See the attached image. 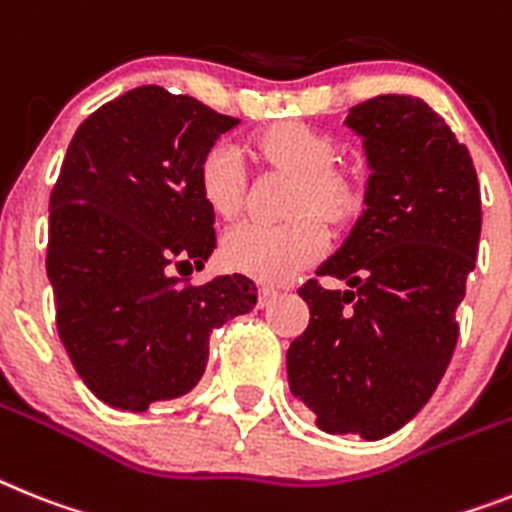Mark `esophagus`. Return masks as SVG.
<instances>
[{
    "instance_id": "esophagus-1",
    "label": "esophagus",
    "mask_w": 512,
    "mask_h": 512,
    "mask_svg": "<svg viewBox=\"0 0 512 512\" xmlns=\"http://www.w3.org/2000/svg\"><path fill=\"white\" fill-rule=\"evenodd\" d=\"M274 298H277V290H274V287H261V290H259V306L261 308L269 306Z\"/></svg>"
}]
</instances>
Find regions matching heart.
<instances>
[{
    "mask_svg": "<svg viewBox=\"0 0 512 512\" xmlns=\"http://www.w3.org/2000/svg\"><path fill=\"white\" fill-rule=\"evenodd\" d=\"M256 149L272 167L295 177L285 209L290 219L232 227L222 238V261L253 280L285 282L324 253L329 240L324 219L342 225L361 209V188L332 167L337 159L332 138L303 122L269 125L256 135ZM198 190L217 217H238L246 196V164L238 146L222 141L206 149L198 162Z\"/></svg>",
    "mask_w": 512,
    "mask_h": 512,
    "instance_id": "1",
    "label": "heart"
}]
</instances>
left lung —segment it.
<instances>
[{
  "mask_svg": "<svg viewBox=\"0 0 512 512\" xmlns=\"http://www.w3.org/2000/svg\"><path fill=\"white\" fill-rule=\"evenodd\" d=\"M345 125L363 138L366 209L316 274L348 290H298L311 319L287 379L322 432L382 439L429 403L453 358L481 193L468 149L421 99L374 96Z\"/></svg>",
  "mask_w": 512,
  "mask_h": 512,
  "instance_id": "obj_1",
  "label": "left lung"
}]
</instances>
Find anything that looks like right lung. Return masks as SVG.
I'll return each mask as SVG.
<instances>
[{
  "label": "right lung",
  "instance_id": "right-lung-1",
  "mask_svg": "<svg viewBox=\"0 0 512 512\" xmlns=\"http://www.w3.org/2000/svg\"><path fill=\"white\" fill-rule=\"evenodd\" d=\"M238 122L141 86L96 109L67 146L49 198L46 274L59 340L101 403L141 413L188 395L211 329L256 306L243 274L206 285L172 274L201 269L217 248L198 162Z\"/></svg>",
  "mask_w": 512,
  "mask_h": 512
}]
</instances>
